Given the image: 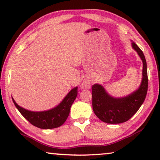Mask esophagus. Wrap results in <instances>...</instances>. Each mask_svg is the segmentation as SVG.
<instances>
[{
  "mask_svg": "<svg viewBox=\"0 0 160 160\" xmlns=\"http://www.w3.org/2000/svg\"><path fill=\"white\" fill-rule=\"evenodd\" d=\"M89 83H87L86 82L82 83V89H87V88H89Z\"/></svg>",
  "mask_w": 160,
  "mask_h": 160,
  "instance_id": "1",
  "label": "esophagus"
}]
</instances>
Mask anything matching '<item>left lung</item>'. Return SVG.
Wrapping results in <instances>:
<instances>
[{"label": "left lung", "instance_id": "1", "mask_svg": "<svg viewBox=\"0 0 160 160\" xmlns=\"http://www.w3.org/2000/svg\"><path fill=\"white\" fill-rule=\"evenodd\" d=\"M132 47L143 62V78L139 88L126 97L116 98L108 95L100 84H95L92 87L93 111L106 123L119 124L127 122L138 111L145 100L148 90L147 65L143 52L136 43L132 42Z\"/></svg>", "mask_w": 160, "mask_h": 160}]
</instances>
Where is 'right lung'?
<instances>
[{
  "instance_id": "add662e5",
  "label": "right lung",
  "mask_w": 160,
  "mask_h": 160,
  "mask_svg": "<svg viewBox=\"0 0 160 160\" xmlns=\"http://www.w3.org/2000/svg\"><path fill=\"white\" fill-rule=\"evenodd\" d=\"M77 94L78 87H74L55 108L38 112L26 110L17 105L13 98L12 100L21 114L32 125L41 129H53L62 125L66 121Z\"/></svg>"
}]
</instances>
